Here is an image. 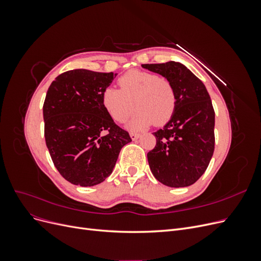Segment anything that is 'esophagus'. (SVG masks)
<instances>
[{
  "label": "esophagus",
  "instance_id": "obj_1",
  "mask_svg": "<svg viewBox=\"0 0 261 261\" xmlns=\"http://www.w3.org/2000/svg\"><path fill=\"white\" fill-rule=\"evenodd\" d=\"M130 137H132L133 140H136V139H138V138L140 137V134L135 133V132H132V133H130Z\"/></svg>",
  "mask_w": 261,
  "mask_h": 261
}]
</instances>
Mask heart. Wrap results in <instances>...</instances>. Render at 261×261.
Returning a JSON list of instances; mask_svg holds the SVG:
<instances>
[{
    "mask_svg": "<svg viewBox=\"0 0 261 261\" xmlns=\"http://www.w3.org/2000/svg\"><path fill=\"white\" fill-rule=\"evenodd\" d=\"M120 89L108 87L101 102L107 113L117 123L132 115L134 105L138 110L129 122V128L140 130L154 123L167 124L175 112L176 93L167 77L141 70H129L117 80Z\"/></svg>",
    "mask_w": 261,
    "mask_h": 261,
    "instance_id": "1",
    "label": "heart"
}]
</instances>
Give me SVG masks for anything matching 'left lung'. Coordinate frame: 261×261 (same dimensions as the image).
Here are the masks:
<instances>
[{
    "mask_svg": "<svg viewBox=\"0 0 261 261\" xmlns=\"http://www.w3.org/2000/svg\"><path fill=\"white\" fill-rule=\"evenodd\" d=\"M172 83L176 108L162 129L153 133L155 147L147 153L150 170L170 187L194 184L207 170L215 151V110L206 87L178 62L143 64Z\"/></svg>",
    "mask_w": 261,
    "mask_h": 261,
    "instance_id": "left-lung-1",
    "label": "left lung"
}]
</instances>
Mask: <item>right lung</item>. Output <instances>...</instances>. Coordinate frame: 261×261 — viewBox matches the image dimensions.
Wrapping results in <instances>:
<instances>
[{
    "label": "right lung",
    "instance_id": "right-lung-1",
    "mask_svg": "<svg viewBox=\"0 0 261 261\" xmlns=\"http://www.w3.org/2000/svg\"><path fill=\"white\" fill-rule=\"evenodd\" d=\"M116 74L73 69L50 85L43 103L44 137L51 159L69 183L93 186L115 167L122 147L132 141L102 107V91Z\"/></svg>",
    "mask_w": 261,
    "mask_h": 261
}]
</instances>
